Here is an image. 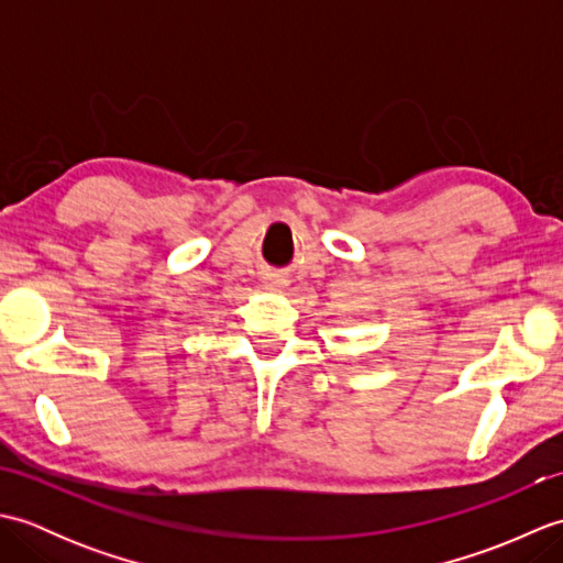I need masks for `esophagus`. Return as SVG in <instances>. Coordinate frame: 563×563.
I'll use <instances>...</instances> for the list:
<instances>
[{"label": "esophagus", "instance_id": "esophagus-1", "mask_svg": "<svg viewBox=\"0 0 563 563\" xmlns=\"http://www.w3.org/2000/svg\"><path fill=\"white\" fill-rule=\"evenodd\" d=\"M280 283H283V280H278V278H271V280H266V288L275 290V288H280Z\"/></svg>", "mask_w": 563, "mask_h": 563}]
</instances>
